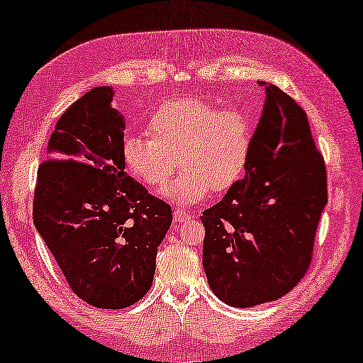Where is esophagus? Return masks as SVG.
Returning a JSON list of instances; mask_svg holds the SVG:
<instances>
[{
	"label": "esophagus",
	"instance_id": "1",
	"mask_svg": "<svg viewBox=\"0 0 363 363\" xmlns=\"http://www.w3.org/2000/svg\"><path fill=\"white\" fill-rule=\"evenodd\" d=\"M173 220H175L177 223L186 221V220H190V215H188V213L183 211V210H177L175 213H173Z\"/></svg>",
	"mask_w": 363,
	"mask_h": 363
}]
</instances>
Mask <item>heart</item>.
<instances>
[{
	"label": "heart",
	"instance_id": "b5f03b06",
	"mask_svg": "<svg viewBox=\"0 0 363 363\" xmlns=\"http://www.w3.org/2000/svg\"><path fill=\"white\" fill-rule=\"evenodd\" d=\"M147 133L150 138H123L125 167L143 185L160 188L180 165V175L165 188L167 198L180 205H193L211 190L231 188L250 160V118L240 111H220L200 99L162 104L148 118Z\"/></svg>",
	"mask_w": 363,
	"mask_h": 363
}]
</instances>
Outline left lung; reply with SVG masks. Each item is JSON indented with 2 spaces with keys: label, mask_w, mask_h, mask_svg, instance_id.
<instances>
[{
  "label": "left lung",
  "mask_w": 363,
  "mask_h": 363,
  "mask_svg": "<svg viewBox=\"0 0 363 363\" xmlns=\"http://www.w3.org/2000/svg\"><path fill=\"white\" fill-rule=\"evenodd\" d=\"M252 133L246 177L203 211V267L218 299L252 307L304 277L327 205L324 158L306 112L272 84Z\"/></svg>",
  "instance_id": "left-lung-1"
}]
</instances>
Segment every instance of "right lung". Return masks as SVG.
I'll list each match as a JSON object with an SVG mask.
<instances>
[{
    "label": "right lung",
    "mask_w": 363,
    "mask_h": 363,
    "mask_svg": "<svg viewBox=\"0 0 363 363\" xmlns=\"http://www.w3.org/2000/svg\"><path fill=\"white\" fill-rule=\"evenodd\" d=\"M112 97V87H94L62 113L33 205L34 226L71 289L101 309L147 294L172 225L170 205L125 173V118Z\"/></svg>",
    "instance_id": "obj_1"
}]
</instances>
